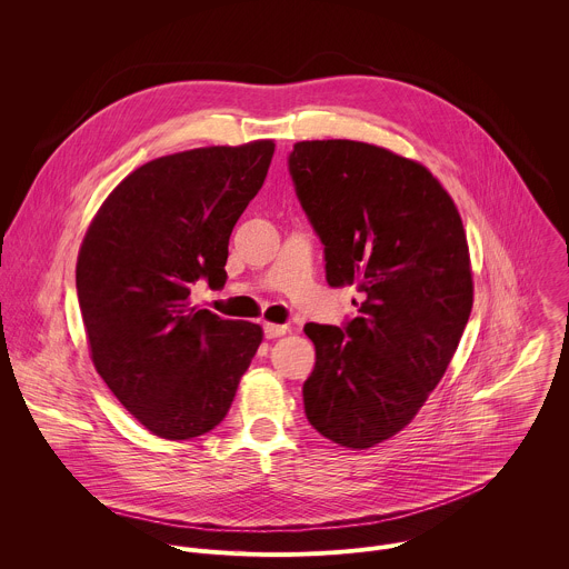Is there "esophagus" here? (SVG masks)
I'll use <instances>...</instances> for the list:
<instances>
[{
	"instance_id": "1",
	"label": "esophagus",
	"mask_w": 569,
	"mask_h": 569,
	"mask_svg": "<svg viewBox=\"0 0 569 569\" xmlns=\"http://www.w3.org/2000/svg\"><path fill=\"white\" fill-rule=\"evenodd\" d=\"M263 333H266V338L268 340H274V338H281V336H286L288 333V327L286 323H263Z\"/></svg>"
}]
</instances>
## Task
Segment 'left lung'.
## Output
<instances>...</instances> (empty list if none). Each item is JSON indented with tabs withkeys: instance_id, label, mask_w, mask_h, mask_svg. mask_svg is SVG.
I'll list each match as a JSON object with an SVG mask.
<instances>
[{
	"instance_id": "1",
	"label": "left lung",
	"mask_w": 569,
	"mask_h": 569,
	"mask_svg": "<svg viewBox=\"0 0 569 569\" xmlns=\"http://www.w3.org/2000/svg\"><path fill=\"white\" fill-rule=\"evenodd\" d=\"M288 171L327 281L365 295L342 329L303 327L315 345L303 410L321 437L365 450L417 417L457 351L472 308L466 231L441 182L387 148L299 141Z\"/></svg>"
}]
</instances>
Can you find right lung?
<instances>
[{
	"label": "right lung",
	"instance_id": "right-lung-1",
	"mask_svg": "<svg viewBox=\"0 0 569 569\" xmlns=\"http://www.w3.org/2000/svg\"><path fill=\"white\" fill-rule=\"evenodd\" d=\"M274 141L157 157L101 204L76 263L92 362L152 435L184 441L231 408L263 331L191 306V286L227 281L229 236L263 187Z\"/></svg>",
	"mask_w": 569,
	"mask_h": 569
}]
</instances>
